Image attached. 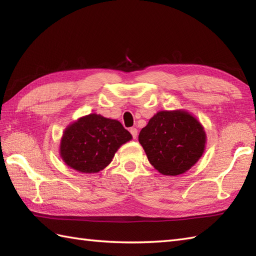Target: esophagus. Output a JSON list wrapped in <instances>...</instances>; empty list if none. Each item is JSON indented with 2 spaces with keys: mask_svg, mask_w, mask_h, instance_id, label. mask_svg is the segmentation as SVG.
Returning <instances> with one entry per match:
<instances>
[{
  "mask_svg": "<svg viewBox=\"0 0 256 256\" xmlns=\"http://www.w3.org/2000/svg\"><path fill=\"white\" fill-rule=\"evenodd\" d=\"M130 133L132 134V138H134V140H136V138H138V130L135 128H130Z\"/></svg>",
  "mask_w": 256,
  "mask_h": 256,
  "instance_id": "esophagus-1",
  "label": "esophagus"
}]
</instances>
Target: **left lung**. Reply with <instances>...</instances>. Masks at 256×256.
<instances>
[{
  "instance_id": "1",
  "label": "left lung",
  "mask_w": 256,
  "mask_h": 256,
  "mask_svg": "<svg viewBox=\"0 0 256 256\" xmlns=\"http://www.w3.org/2000/svg\"><path fill=\"white\" fill-rule=\"evenodd\" d=\"M138 140L155 170L176 176L187 172L201 157L206 133L184 111H160L140 132Z\"/></svg>"
}]
</instances>
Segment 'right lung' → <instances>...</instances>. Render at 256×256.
<instances>
[{"label":"right lung","mask_w":256,"mask_h":256,"mask_svg":"<svg viewBox=\"0 0 256 256\" xmlns=\"http://www.w3.org/2000/svg\"><path fill=\"white\" fill-rule=\"evenodd\" d=\"M132 138L116 120L90 114L66 128L60 156L68 166L81 172H98L110 164L122 144Z\"/></svg>","instance_id":"1"}]
</instances>
